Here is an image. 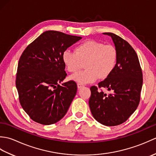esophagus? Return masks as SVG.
Masks as SVG:
<instances>
[{
	"instance_id": "obj_1",
	"label": "esophagus",
	"mask_w": 156,
	"mask_h": 156,
	"mask_svg": "<svg viewBox=\"0 0 156 156\" xmlns=\"http://www.w3.org/2000/svg\"><path fill=\"white\" fill-rule=\"evenodd\" d=\"M77 87H78V88H81L82 87H84V85L82 84H80V83H78L77 84Z\"/></svg>"
}]
</instances>
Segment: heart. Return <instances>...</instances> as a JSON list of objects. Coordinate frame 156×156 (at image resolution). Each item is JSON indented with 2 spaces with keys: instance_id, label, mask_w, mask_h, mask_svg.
<instances>
[{
  "instance_id": "heart-1",
  "label": "heart",
  "mask_w": 156,
  "mask_h": 156,
  "mask_svg": "<svg viewBox=\"0 0 156 156\" xmlns=\"http://www.w3.org/2000/svg\"><path fill=\"white\" fill-rule=\"evenodd\" d=\"M117 51L115 46L94 40L79 44L75 51L67 49L62 55L63 62L69 72H78L85 64V70L69 78L82 84L93 83L99 78H108L117 66Z\"/></svg>"
}]
</instances>
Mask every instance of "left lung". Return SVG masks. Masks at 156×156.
Segmentation results:
<instances>
[{"instance_id":"obj_1","label":"left lung","mask_w":156,"mask_h":156,"mask_svg":"<svg viewBox=\"0 0 156 156\" xmlns=\"http://www.w3.org/2000/svg\"><path fill=\"white\" fill-rule=\"evenodd\" d=\"M112 38L117 51V64L113 72L98 83L99 88L111 91L107 94L90 88L89 107L93 117L106 126L122 124L136 110L140 101L143 75L136 52L123 39L112 33H103Z\"/></svg>"}]
</instances>
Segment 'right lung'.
I'll use <instances>...</instances> for the list:
<instances>
[{
	"mask_svg": "<svg viewBox=\"0 0 156 156\" xmlns=\"http://www.w3.org/2000/svg\"><path fill=\"white\" fill-rule=\"evenodd\" d=\"M81 37L47 31L29 45L19 59L16 87L27 114L42 125L64 117L77 92L74 81L59 83L66 76L62 55Z\"/></svg>",
	"mask_w": 156,
	"mask_h": 156,
	"instance_id": "1",
	"label": "right lung"
}]
</instances>
